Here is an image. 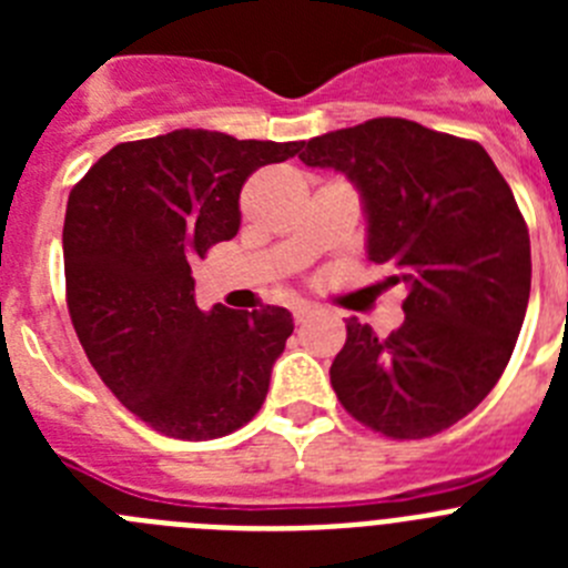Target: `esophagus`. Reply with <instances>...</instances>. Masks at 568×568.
<instances>
[{"mask_svg": "<svg viewBox=\"0 0 568 568\" xmlns=\"http://www.w3.org/2000/svg\"><path fill=\"white\" fill-rule=\"evenodd\" d=\"M315 313H318V310H315L313 304H295V307H293V318H295V324H307V321L313 318Z\"/></svg>", "mask_w": 568, "mask_h": 568, "instance_id": "34e87169", "label": "esophagus"}]
</instances>
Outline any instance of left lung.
<instances>
[{
	"instance_id": "8db88e82",
	"label": "left lung",
	"mask_w": 568,
	"mask_h": 568,
	"mask_svg": "<svg viewBox=\"0 0 568 568\" xmlns=\"http://www.w3.org/2000/svg\"><path fill=\"white\" fill-rule=\"evenodd\" d=\"M307 168L361 193L366 255L406 284L404 324L378 338L346 318L329 366L344 409L386 438H429L498 384L524 327L529 230L478 142L409 119H369L304 142Z\"/></svg>"
}]
</instances>
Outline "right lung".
I'll return each mask as SVG.
<instances>
[{"label": "right lung", "mask_w": 568, "mask_h": 568, "mask_svg": "<svg viewBox=\"0 0 568 568\" xmlns=\"http://www.w3.org/2000/svg\"><path fill=\"white\" fill-rule=\"evenodd\" d=\"M304 142L215 130L115 144L70 190L64 281L73 329L110 393L155 433L210 440L253 420L293 335L284 307H195L190 261L241 227L250 173Z\"/></svg>", "instance_id": "1"}]
</instances>
